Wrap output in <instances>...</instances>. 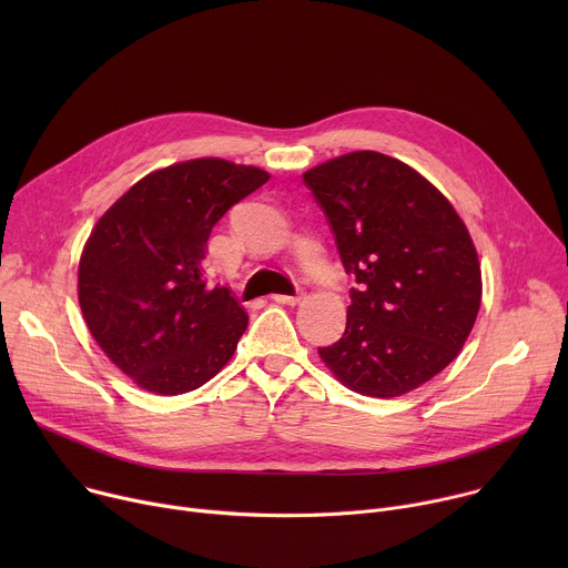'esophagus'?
Instances as JSON below:
<instances>
[{
	"label": "esophagus",
	"instance_id": "esophagus-1",
	"mask_svg": "<svg viewBox=\"0 0 568 568\" xmlns=\"http://www.w3.org/2000/svg\"><path fill=\"white\" fill-rule=\"evenodd\" d=\"M276 303H285V305H298L303 298H305V294L303 292H296V294H274L272 296Z\"/></svg>",
	"mask_w": 568,
	"mask_h": 568
}]
</instances>
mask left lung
I'll use <instances>...</instances> for the list:
<instances>
[{"instance_id": "8db88e82", "label": "left lung", "mask_w": 568, "mask_h": 568, "mask_svg": "<svg viewBox=\"0 0 568 568\" xmlns=\"http://www.w3.org/2000/svg\"><path fill=\"white\" fill-rule=\"evenodd\" d=\"M303 182L357 283L346 331L318 348L321 359L362 395L418 388L454 362L480 307V267L463 220L423 175L373 150L331 159Z\"/></svg>"}]
</instances>
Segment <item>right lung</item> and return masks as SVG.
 Returning a JSON list of instances; mask_svg holds the SVG:
<instances>
[{
  "instance_id": "add662e5",
  "label": "right lung",
  "mask_w": 568,
  "mask_h": 568,
  "mask_svg": "<svg viewBox=\"0 0 568 568\" xmlns=\"http://www.w3.org/2000/svg\"><path fill=\"white\" fill-rule=\"evenodd\" d=\"M270 175L193 159L136 182L97 222L78 265V301L103 353L141 388L180 395L231 359L250 316L204 278L220 217Z\"/></svg>"
}]
</instances>
